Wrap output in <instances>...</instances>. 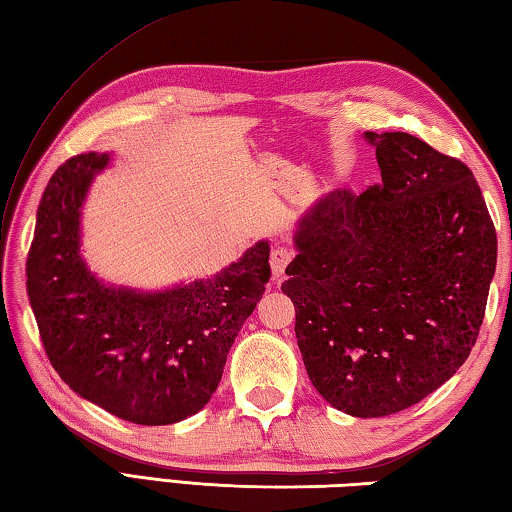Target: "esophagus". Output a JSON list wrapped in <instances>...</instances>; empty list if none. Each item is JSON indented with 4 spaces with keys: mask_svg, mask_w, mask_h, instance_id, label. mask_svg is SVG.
<instances>
[{
    "mask_svg": "<svg viewBox=\"0 0 512 512\" xmlns=\"http://www.w3.org/2000/svg\"><path fill=\"white\" fill-rule=\"evenodd\" d=\"M292 258H294V252L289 247L281 245V247L272 249V254H269V265H272L274 281H278V278L285 276V269H287L289 263H292Z\"/></svg>",
    "mask_w": 512,
    "mask_h": 512,
    "instance_id": "1",
    "label": "esophagus"
}]
</instances>
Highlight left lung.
I'll list each match as a JSON object with an SVG mask.
<instances>
[{"mask_svg":"<svg viewBox=\"0 0 512 512\" xmlns=\"http://www.w3.org/2000/svg\"><path fill=\"white\" fill-rule=\"evenodd\" d=\"M381 185L330 191L301 220L281 285L318 394L401 412L455 374L484 321L497 234L464 162L410 133H365Z\"/></svg>","mask_w":512,"mask_h":512,"instance_id":"obj_1","label":"left lung"}]
</instances>
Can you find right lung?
<instances>
[{
	"mask_svg": "<svg viewBox=\"0 0 512 512\" xmlns=\"http://www.w3.org/2000/svg\"><path fill=\"white\" fill-rule=\"evenodd\" d=\"M106 153H80L48 180L26 258L44 352L80 397L140 426L207 406L240 327L272 276L267 243L209 281L160 294L104 287L80 258V207Z\"/></svg>",
	"mask_w": 512,
	"mask_h": 512,
	"instance_id": "1",
	"label": "right lung"
}]
</instances>
